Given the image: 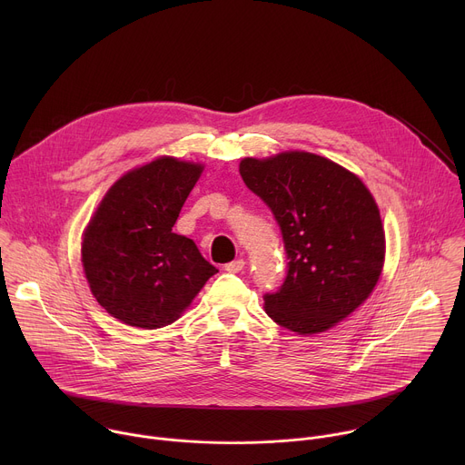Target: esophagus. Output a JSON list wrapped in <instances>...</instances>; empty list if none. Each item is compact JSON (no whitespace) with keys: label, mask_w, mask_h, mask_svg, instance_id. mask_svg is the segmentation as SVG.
Returning <instances> with one entry per match:
<instances>
[{"label":"esophagus","mask_w":465,"mask_h":465,"mask_svg":"<svg viewBox=\"0 0 465 465\" xmlns=\"http://www.w3.org/2000/svg\"><path fill=\"white\" fill-rule=\"evenodd\" d=\"M244 269V261L242 259H235V261H230L224 264V271L230 272V274H237Z\"/></svg>","instance_id":"obj_1"}]
</instances>
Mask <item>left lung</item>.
<instances>
[{"label":"left lung","instance_id":"8db88e82","mask_svg":"<svg viewBox=\"0 0 465 465\" xmlns=\"http://www.w3.org/2000/svg\"><path fill=\"white\" fill-rule=\"evenodd\" d=\"M239 173L282 230L287 276L264 294V311L298 335H314L351 314L373 291L384 230L359 176L311 153L244 158Z\"/></svg>","mask_w":465,"mask_h":465}]
</instances>
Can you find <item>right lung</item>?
Listing matches in <instances>:
<instances>
[{"label": "right lung", "mask_w": 465, "mask_h": 465, "mask_svg": "<svg viewBox=\"0 0 465 465\" xmlns=\"http://www.w3.org/2000/svg\"><path fill=\"white\" fill-rule=\"evenodd\" d=\"M201 163L158 158L121 176L104 194L83 239L92 294L119 322L173 323L219 271L173 226L203 173Z\"/></svg>", "instance_id": "right-lung-1"}]
</instances>
